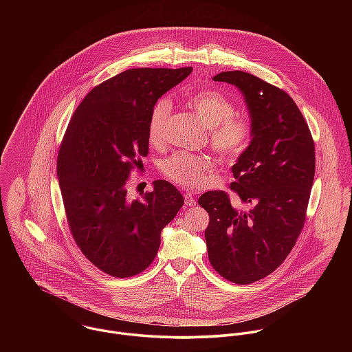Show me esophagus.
<instances>
[{"label":"esophagus","instance_id":"obj_1","mask_svg":"<svg viewBox=\"0 0 352 352\" xmlns=\"http://www.w3.org/2000/svg\"><path fill=\"white\" fill-rule=\"evenodd\" d=\"M184 201H186V206H195L197 204V199L191 192H184Z\"/></svg>","mask_w":352,"mask_h":352}]
</instances>
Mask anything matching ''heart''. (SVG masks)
Here are the masks:
<instances>
[{
  "instance_id": "obj_1",
  "label": "heart",
  "mask_w": 352,
  "mask_h": 352,
  "mask_svg": "<svg viewBox=\"0 0 352 352\" xmlns=\"http://www.w3.org/2000/svg\"><path fill=\"white\" fill-rule=\"evenodd\" d=\"M188 107L208 129V140L212 151L225 160H236L251 145L252 124L250 119L236 113V105L215 91H204L187 98ZM172 105L169 100L157 101L148 122V137L154 145L165 140V126ZM162 173L177 184L201 187L214 170L210 158L176 151L161 162Z\"/></svg>"
}]
</instances>
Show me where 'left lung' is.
Instances as JSON below:
<instances>
[{"label":"left lung","instance_id":"1","mask_svg":"<svg viewBox=\"0 0 352 352\" xmlns=\"http://www.w3.org/2000/svg\"><path fill=\"white\" fill-rule=\"evenodd\" d=\"M214 81L237 87L251 115L252 141L232 166L230 190L198 199L210 217L204 230L208 260L225 279L250 285L274 272L294 248L306 219L314 179V142L294 100L280 88L240 70Z\"/></svg>","mask_w":352,"mask_h":352}]
</instances>
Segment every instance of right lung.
<instances>
[{"mask_svg":"<svg viewBox=\"0 0 352 352\" xmlns=\"http://www.w3.org/2000/svg\"><path fill=\"white\" fill-rule=\"evenodd\" d=\"M192 67L129 69L95 87L74 111L63 135L56 172L70 233L102 272L130 278L154 260L161 230L184 198L166 180L151 192L127 197L133 169L149 153L151 108Z\"/></svg>","mask_w":352,"mask_h":352,"instance_id":"1","label":"right lung"}]
</instances>
